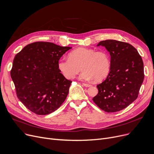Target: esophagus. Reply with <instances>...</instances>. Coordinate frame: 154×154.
Listing matches in <instances>:
<instances>
[{"label":"esophagus","mask_w":154,"mask_h":154,"mask_svg":"<svg viewBox=\"0 0 154 154\" xmlns=\"http://www.w3.org/2000/svg\"><path fill=\"white\" fill-rule=\"evenodd\" d=\"M83 85L85 86V87H91V84H85V83H83Z\"/></svg>","instance_id":"34e87169"}]
</instances>
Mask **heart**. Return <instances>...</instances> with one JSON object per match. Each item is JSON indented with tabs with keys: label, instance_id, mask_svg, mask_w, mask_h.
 <instances>
[{
	"label": "heart",
	"instance_id": "heart-1",
	"mask_svg": "<svg viewBox=\"0 0 154 154\" xmlns=\"http://www.w3.org/2000/svg\"><path fill=\"white\" fill-rule=\"evenodd\" d=\"M57 66L67 79H74L82 69L83 72L80 75V79L88 81L94 79L100 81L109 74L110 60L106 52L80 47L70 52L69 58L59 59Z\"/></svg>",
	"mask_w": 154,
	"mask_h": 154
}]
</instances>
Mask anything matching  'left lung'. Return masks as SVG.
Returning <instances> with one entry per match:
<instances>
[{"label":"left lung","instance_id":"obj_1","mask_svg":"<svg viewBox=\"0 0 154 154\" xmlns=\"http://www.w3.org/2000/svg\"><path fill=\"white\" fill-rule=\"evenodd\" d=\"M99 45L110 53V71L106 79L97 85L99 92L92 100L105 112H119L138 97L144 79L143 60L130 44L106 40L100 41Z\"/></svg>","mask_w":154,"mask_h":154}]
</instances>
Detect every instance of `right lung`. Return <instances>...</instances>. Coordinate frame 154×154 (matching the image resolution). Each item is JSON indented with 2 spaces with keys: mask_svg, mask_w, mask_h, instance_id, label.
I'll return each mask as SVG.
<instances>
[{
  "mask_svg": "<svg viewBox=\"0 0 154 154\" xmlns=\"http://www.w3.org/2000/svg\"><path fill=\"white\" fill-rule=\"evenodd\" d=\"M71 48L36 42L28 44L15 56L11 76L16 94L34 114H49L66 100L72 81L61 74L57 63Z\"/></svg>",
  "mask_w": 154,
  "mask_h": 154,
  "instance_id": "add662e5",
  "label": "right lung"
}]
</instances>
